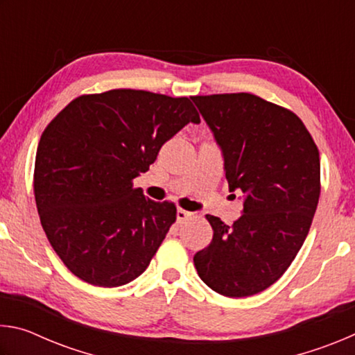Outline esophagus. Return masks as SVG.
<instances>
[{"label":"esophagus","instance_id":"1","mask_svg":"<svg viewBox=\"0 0 355 355\" xmlns=\"http://www.w3.org/2000/svg\"><path fill=\"white\" fill-rule=\"evenodd\" d=\"M188 218H191L189 211H186V209H182V208L177 209V220L178 222H184Z\"/></svg>","mask_w":355,"mask_h":355}]
</instances>
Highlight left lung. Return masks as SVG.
<instances>
[{
  "mask_svg": "<svg viewBox=\"0 0 355 355\" xmlns=\"http://www.w3.org/2000/svg\"><path fill=\"white\" fill-rule=\"evenodd\" d=\"M218 144L228 189L244 194L241 218L213 227L194 255L199 277L227 297L275 284L309 235L320 200V152L296 114L252 94L192 97Z\"/></svg>",
  "mask_w": 355,
  "mask_h": 355,
  "instance_id": "1",
  "label": "left lung"
}]
</instances>
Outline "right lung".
Returning <instances> with one entry per match:
<instances>
[{"mask_svg":"<svg viewBox=\"0 0 355 355\" xmlns=\"http://www.w3.org/2000/svg\"><path fill=\"white\" fill-rule=\"evenodd\" d=\"M200 123L188 97L133 89L81 95L42 133L34 196L48 241L71 272L122 286L146 271L175 222L133 180L184 125Z\"/></svg>","mask_w":355,"mask_h":355,"instance_id":"right-lung-1","label":"right lung"}]
</instances>
